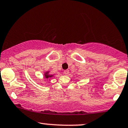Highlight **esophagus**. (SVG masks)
<instances>
[{
    "label": "esophagus",
    "instance_id": "1",
    "mask_svg": "<svg viewBox=\"0 0 128 128\" xmlns=\"http://www.w3.org/2000/svg\"><path fill=\"white\" fill-rule=\"evenodd\" d=\"M69 73V70H66L64 71V74L66 75H67Z\"/></svg>",
    "mask_w": 128,
    "mask_h": 128
}]
</instances>
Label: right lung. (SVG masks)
Instances as JSON below:
<instances>
[{
	"label": "right lung",
	"instance_id": "obj_1",
	"mask_svg": "<svg viewBox=\"0 0 128 128\" xmlns=\"http://www.w3.org/2000/svg\"><path fill=\"white\" fill-rule=\"evenodd\" d=\"M44 76H45V78H50V77L52 76H51V75H50H50H48L47 74V73L45 74V75H44Z\"/></svg>",
	"mask_w": 128,
	"mask_h": 128
}]
</instances>
